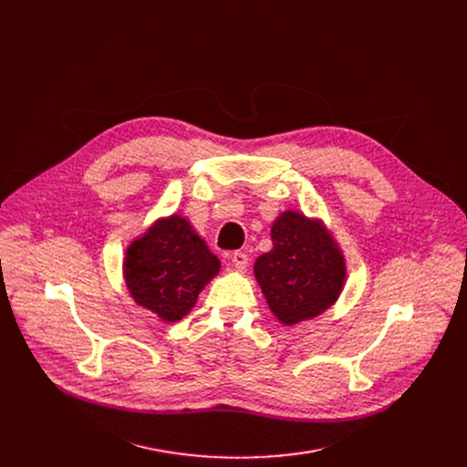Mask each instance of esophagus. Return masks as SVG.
Returning <instances> with one entry per match:
<instances>
[{
  "mask_svg": "<svg viewBox=\"0 0 467 467\" xmlns=\"http://www.w3.org/2000/svg\"><path fill=\"white\" fill-rule=\"evenodd\" d=\"M247 260H249V256H247L245 251H234L233 253V264H234L236 270H244L247 265Z\"/></svg>",
  "mask_w": 467,
  "mask_h": 467,
  "instance_id": "34e87169",
  "label": "esophagus"
}]
</instances>
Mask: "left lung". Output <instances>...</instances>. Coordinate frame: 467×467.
<instances>
[{"label": "left lung", "instance_id": "8db88e82", "mask_svg": "<svg viewBox=\"0 0 467 467\" xmlns=\"http://www.w3.org/2000/svg\"><path fill=\"white\" fill-rule=\"evenodd\" d=\"M272 242L253 272L283 325L312 319L338 301L348 277L346 258L321 220L286 211L272 225Z\"/></svg>", "mask_w": 467, "mask_h": 467}]
</instances>
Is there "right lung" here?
I'll return each instance as SVG.
<instances>
[{"label": "right lung", "mask_w": 467, "mask_h": 467, "mask_svg": "<svg viewBox=\"0 0 467 467\" xmlns=\"http://www.w3.org/2000/svg\"><path fill=\"white\" fill-rule=\"evenodd\" d=\"M220 268L218 256L179 214L151 223L129 244L123 256V279L130 297L166 323L190 314Z\"/></svg>", "instance_id": "1"}]
</instances>
